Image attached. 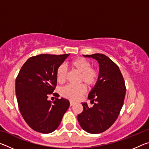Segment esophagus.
I'll return each instance as SVG.
<instances>
[{
    "label": "esophagus",
    "mask_w": 149,
    "mask_h": 149,
    "mask_svg": "<svg viewBox=\"0 0 149 149\" xmlns=\"http://www.w3.org/2000/svg\"><path fill=\"white\" fill-rule=\"evenodd\" d=\"M74 104H75V102L74 101H72V100H70V106H71V107H72V106L74 105Z\"/></svg>",
    "instance_id": "obj_1"
}]
</instances>
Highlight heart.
Listing matches in <instances>:
<instances>
[{"label":"heart","instance_id":"obj_1","mask_svg":"<svg viewBox=\"0 0 149 149\" xmlns=\"http://www.w3.org/2000/svg\"><path fill=\"white\" fill-rule=\"evenodd\" d=\"M69 65L72 71L79 74L78 77V84H84L87 87H91L97 84L99 78V72L92 68L91 63L89 60L77 58L69 62ZM67 77V70L64 65H60L56 70V77L59 84L65 82ZM86 92V87L84 85L77 86L67 85L60 91V94L65 99L77 100Z\"/></svg>","mask_w":149,"mask_h":149}]
</instances>
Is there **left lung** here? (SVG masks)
I'll list each match as a JSON object with an SVG mask.
<instances>
[{
  "mask_svg": "<svg viewBox=\"0 0 149 149\" xmlns=\"http://www.w3.org/2000/svg\"><path fill=\"white\" fill-rule=\"evenodd\" d=\"M97 60L99 74L97 84L88 99L94 103L89 108L81 103L84 110L77 116L82 129L89 133H100L110 128L120 114L124 100L126 88L122 73L115 63L102 54L84 55Z\"/></svg>",
  "mask_w": 149,
  "mask_h": 149,
  "instance_id": "obj_1",
  "label": "left lung"
}]
</instances>
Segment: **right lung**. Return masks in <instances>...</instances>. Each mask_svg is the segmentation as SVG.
Masks as SVG:
<instances>
[{"instance_id":"obj_1","label":"right lung","mask_w":149,"mask_h":149,"mask_svg":"<svg viewBox=\"0 0 149 149\" xmlns=\"http://www.w3.org/2000/svg\"><path fill=\"white\" fill-rule=\"evenodd\" d=\"M70 54H42L30 57L22 65L16 79V95L22 117L35 132L50 133L58 127L68 109V100L53 102L48 97L56 86V70Z\"/></svg>"}]
</instances>
